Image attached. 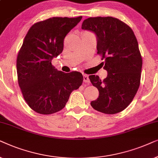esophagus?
<instances>
[{
  "instance_id": "obj_1",
  "label": "esophagus",
  "mask_w": 158,
  "mask_h": 158,
  "mask_svg": "<svg viewBox=\"0 0 158 158\" xmlns=\"http://www.w3.org/2000/svg\"><path fill=\"white\" fill-rule=\"evenodd\" d=\"M83 79H84V81L86 83H89L90 81H89V77H88L87 75L86 74H84L83 76Z\"/></svg>"
}]
</instances>
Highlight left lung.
<instances>
[{
	"instance_id": "obj_1",
	"label": "left lung",
	"mask_w": 158,
	"mask_h": 158,
	"mask_svg": "<svg viewBox=\"0 0 158 158\" xmlns=\"http://www.w3.org/2000/svg\"><path fill=\"white\" fill-rule=\"evenodd\" d=\"M81 29L95 34L98 54L105 59L103 69L108 72L104 80L98 76L89 77L100 93L91 106L106 114L121 112L131 103L140 85L142 58L134 31L111 16L88 18Z\"/></svg>"
}]
</instances>
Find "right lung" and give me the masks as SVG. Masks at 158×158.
<instances>
[{
  "label": "right lung",
  "mask_w": 158,
  "mask_h": 158,
  "mask_svg": "<svg viewBox=\"0 0 158 158\" xmlns=\"http://www.w3.org/2000/svg\"><path fill=\"white\" fill-rule=\"evenodd\" d=\"M81 18H50L33 24L25 37L16 60L18 82L35 112L49 115L62 110L83 82L80 72L64 73L51 64L62 52L65 37Z\"/></svg>",
  "instance_id": "obj_1"
}]
</instances>
